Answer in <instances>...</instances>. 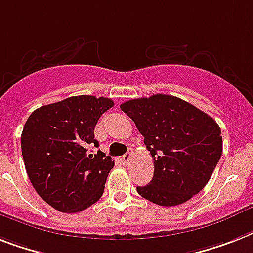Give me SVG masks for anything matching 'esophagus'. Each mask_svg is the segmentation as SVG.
<instances>
[{
  "label": "esophagus",
  "mask_w": 253,
  "mask_h": 253,
  "mask_svg": "<svg viewBox=\"0 0 253 253\" xmlns=\"http://www.w3.org/2000/svg\"><path fill=\"white\" fill-rule=\"evenodd\" d=\"M121 161L123 162V165H128V164H130V161H131V153L123 156L122 159H121Z\"/></svg>",
  "instance_id": "1"
}]
</instances>
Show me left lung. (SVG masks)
Listing matches in <instances>:
<instances>
[{"mask_svg":"<svg viewBox=\"0 0 253 253\" xmlns=\"http://www.w3.org/2000/svg\"><path fill=\"white\" fill-rule=\"evenodd\" d=\"M155 164L153 178L137 194L162 207H174L199 194L222 155L221 128L212 117L182 98L153 94L123 102Z\"/></svg>","mask_w":253,"mask_h":253,"instance_id":"obj_1","label":"left lung"}]
</instances>
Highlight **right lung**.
I'll list each match as a JSON object with an SVG mask.
<instances>
[{
	"mask_svg": "<svg viewBox=\"0 0 253 253\" xmlns=\"http://www.w3.org/2000/svg\"><path fill=\"white\" fill-rule=\"evenodd\" d=\"M114 105L110 98L73 96L32 112L20 136L24 166L40 198L63 213L82 212L101 198L112 157L98 147L94 127Z\"/></svg>",
	"mask_w": 253,
	"mask_h": 253,
	"instance_id": "right-lung-1",
	"label": "right lung"
}]
</instances>
